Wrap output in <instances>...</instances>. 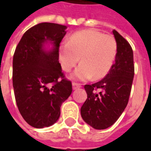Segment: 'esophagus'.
I'll return each instance as SVG.
<instances>
[{
  "mask_svg": "<svg viewBox=\"0 0 151 151\" xmlns=\"http://www.w3.org/2000/svg\"><path fill=\"white\" fill-rule=\"evenodd\" d=\"M73 90H76V89H78L80 87H82L81 84H78V83H76V82H73Z\"/></svg>",
  "mask_w": 151,
  "mask_h": 151,
  "instance_id": "34e87169",
  "label": "esophagus"
}]
</instances>
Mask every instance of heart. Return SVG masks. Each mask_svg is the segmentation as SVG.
Masks as SVG:
<instances>
[{
	"label": "heart",
	"instance_id": "1",
	"mask_svg": "<svg viewBox=\"0 0 151 151\" xmlns=\"http://www.w3.org/2000/svg\"><path fill=\"white\" fill-rule=\"evenodd\" d=\"M117 53L116 39L96 30H82L70 35L60 47L59 60L64 71L69 72L78 63L70 78L73 80H99L108 75Z\"/></svg>",
	"mask_w": 151,
	"mask_h": 151
}]
</instances>
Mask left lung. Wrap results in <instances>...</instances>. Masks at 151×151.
<instances>
[{
  "instance_id": "1",
  "label": "left lung",
  "mask_w": 151,
  "mask_h": 151,
  "mask_svg": "<svg viewBox=\"0 0 151 151\" xmlns=\"http://www.w3.org/2000/svg\"><path fill=\"white\" fill-rule=\"evenodd\" d=\"M112 33L117 53L110 72L101 81L84 86L87 99L81 108V116L95 129L111 126L120 116L128 104L134 76L132 47L116 30Z\"/></svg>"
}]
</instances>
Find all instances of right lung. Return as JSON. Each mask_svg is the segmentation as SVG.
Wrapping results in <instances>:
<instances>
[{
    "mask_svg": "<svg viewBox=\"0 0 151 151\" xmlns=\"http://www.w3.org/2000/svg\"><path fill=\"white\" fill-rule=\"evenodd\" d=\"M66 26L42 22L30 28L16 47L13 58V86L19 112L37 129L56 123L63 102L72 93L59 63L60 43ZM50 42L53 48L46 50Z\"/></svg>",
    "mask_w": 151,
    "mask_h": 151,
    "instance_id": "1",
    "label": "right lung"
}]
</instances>
